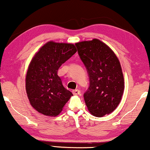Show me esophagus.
I'll list each match as a JSON object with an SVG mask.
<instances>
[{"mask_svg":"<svg viewBox=\"0 0 150 150\" xmlns=\"http://www.w3.org/2000/svg\"><path fill=\"white\" fill-rule=\"evenodd\" d=\"M72 93L74 95H79V94L81 93V91L79 89H74L72 91Z\"/></svg>","mask_w":150,"mask_h":150,"instance_id":"1","label":"esophagus"}]
</instances>
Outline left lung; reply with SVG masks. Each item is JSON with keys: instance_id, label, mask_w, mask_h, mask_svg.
Listing matches in <instances>:
<instances>
[{"instance_id": "left-lung-1", "label": "left lung", "mask_w": 150, "mask_h": 150, "mask_svg": "<svg viewBox=\"0 0 150 150\" xmlns=\"http://www.w3.org/2000/svg\"><path fill=\"white\" fill-rule=\"evenodd\" d=\"M75 45L89 79V87L83 95L88 110L96 117L110 113L120 104L124 89L117 57L97 39Z\"/></svg>"}]
</instances>
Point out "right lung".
Listing matches in <instances>:
<instances>
[{
    "instance_id": "right-lung-1",
    "label": "right lung",
    "mask_w": 150,
    "mask_h": 150,
    "mask_svg": "<svg viewBox=\"0 0 150 150\" xmlns=\"http://www.w3.org/2000/svg\"><path fill=\"white\" fill-rule=\"evenodd\" d=\"M76 52L74 44L49 42L35 55L26 77V90L31 106L39 112L57 116L73 94L63 86L57 71Z\"/></svg>"
}]
</instances>
